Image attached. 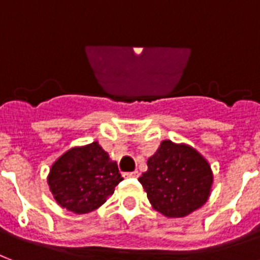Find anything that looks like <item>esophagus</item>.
<instances>
[{"label":"esophagus","mask_w":260,"mask_h":260,"mask_svg":"<svg viewBox=\"0 0 260 260\" xmlns=\"http://www.w3.org/2000/svg\"><path fill=\"white\" fill-rule=\"evenodd\" d=\"M140 173L138 171H133V173H124V177H127V178H137Z\"/></svg>","instance_id":"esophagus-1"}]
</instances>
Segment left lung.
I'll return each mask as SVG.
<instances>
[{"mask_svg":"<svg viewBox=\"0 0 260 260\" xmlns=\"http://www.w3.org/2000/svg\"><path fill=\"white\" fill-rule=\"evenodd\" d=\"M146 165L138 181L160 214L183 218L208 200L214 182L211 166L192 146L165 140Z\"/></svg>","mask_w":260,"mask_h":260,"instance_id":"left-lung-1","label":"left lung"}]
</instances>
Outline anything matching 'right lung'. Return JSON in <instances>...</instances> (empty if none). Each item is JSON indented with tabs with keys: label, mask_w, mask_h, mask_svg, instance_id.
Here are the masks:
<instances>
[{
	"label": "right lung",
	"mask_w": 260,
	"mask_h": 260,
	"mask_svg": "<svg viewBox=\"0 0 260 260\" xmlns=\"http://www.w3.org/2000/svg\"><path fill=\"white\" fill-rule=\"evenodd\" d=\"M122 179L116 161L94 141L60 156L50 167L48 185L61 208L87 214L103 206Z\"/></svg>",
	"instance_id": "add662e5"
}]
</instances>
